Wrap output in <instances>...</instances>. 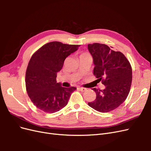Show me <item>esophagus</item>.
Segmentation results:
<instances>
[{"instance_id": "1", "label": "esophagus", "mask_w": 151, "mask_h": 151, "mask_svg": "<svg viewBox=\"0 0 151 151\" xmlns=\"http://www.w3.org/2000/svg\"><path fill=\"white\" fill-rule=\"evenodd\" d=\"M81 91H82V92H84V91H86L87 90L86 88H83V87H79V88H78Z\"/></svg>"}]
</instances>
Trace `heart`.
Returning a JSON list of instances; mask_svg holds the SVG:
<instances>
[{
	"mask_svg": "<svg viewBox=\"0 0 151 151\" xmlns=\"http://www.w3.org/2000/svg\"><path fill=\"white\" fill-rule=\"evenodd\" d=\"M89 55V53H86V52H84V53H81V54L80 57H81V56H85V55Z\"/></svg>",
	"mask_w": 151,
	"mask_h": 151,
	"instance_id": "heart-1",
	"label": "heart"
}]
</instances>
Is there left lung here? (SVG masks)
Segmentation results:
<instances>
[{
	"mask_svg": "<svg viewBox=\"0 0 151 151\" xmlns=\"http://www.w3.org/2000/svg\"><path fill=\"white\" fill-rule=\"evenodd\" d=\"M88 47L93 58V74L105 86L103 90L92 89L96 98L88 105L98 111L109 112L120 106L129 94L132 67L122 52L114 51L106 45L94 43Z\"/></svg>",
	"mask_w": 151,
	"mask_h": 151,
	"instance_id": "obj_1",
	"label": "left lung"
}]
</instances>
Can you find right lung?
<instances>
[{
	"instance_id": "obj_1",
	"label": "right lung",
	"mask_w": 151,
	"mask_h": 151,
	"mask_svg": "<svg viewBox=\"0 0 151 151\" xmlns=\"http://www.w3.org/2000/svg\"><path fill=\"white\" fill-rule=\"evenodd\" d=\"M79 45L52 42L44 45L33 53L26 72V88L31 101L45 113H53L64 108L71 94L76 89L57 83V73L65 59L76 52Z\"/></svg>"
}]
</instances>
